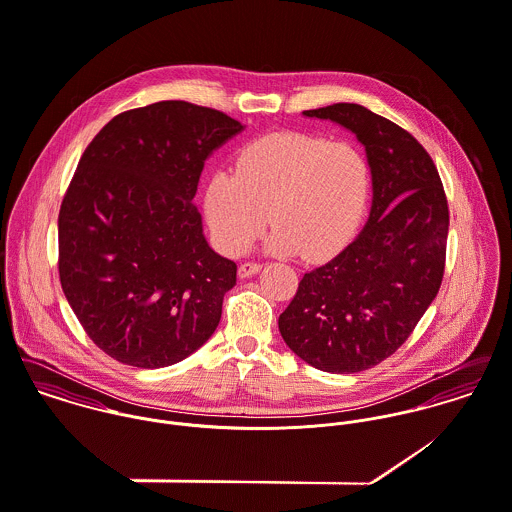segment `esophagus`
Listing matches in <instances>:
<instances>
[{"instance_id":"1","label":"esophagus","mask_w":512,"mask_h":512,"mask_svg":"<svg viewBox=\"0 0 512 512\" xmlns=\"http://www.w3.org/2000/svg\"><path fill=\"white\" fill-rule=\"evenodd\" d=\"M261 263H251V261H247V263H241L239 265V271H237V275H239V279H249V277H253V275H257L259 271H261Z\"/></svg>"}]
</instances>
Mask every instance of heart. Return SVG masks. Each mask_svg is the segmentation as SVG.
I'll use <instances>...</instances> for the list:
<instances>
[{"label":"heart","mask_w":512,"mask_h":512,"mask_svg":"<svg viewBox=\"0 0 512 512\" xmlns=\"http://www.w3.org/2000/svg\"><path fill=\"white\" fill-rule=\"evenodd\" d=\"M371 165L351 141L273 133L247 143L233 171L212 174L204 210L229 255L245 253L271 222L273 253L320 261L353 237L371 196Z\"/></svg>","instance_id":"b5f03b06"}]
</instances>
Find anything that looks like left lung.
Here are the masks:
<instances>
[{
	"instance_id": "8db88e82",
	"label": "left lung",
	"mask_w": 512,
	"mask_h": 512,
	"mask_svg": "<svg viewBox=\"0 0 512 512\" xmlns=\"http://www.w3.org/2000/svg\"><path fill=\"white\" fill-rule=\"evenodd\" d=\"M349 129L373 176L361 233L306 273L279 316L284 343L328 373L375 367L406 341L436 298L446 265L450 212L438 169L397 123L359 104L302 112Z\"/></svg>"
}]
</instances>
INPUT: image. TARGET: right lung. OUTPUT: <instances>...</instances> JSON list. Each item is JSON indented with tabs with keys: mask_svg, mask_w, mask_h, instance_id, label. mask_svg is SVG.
<instances>
[{
	"mask_svg": "<svg viewBox=\"0 0 512 512\" xmlns=\"http://www.w3.org/2000/svg\"><path fill=\"white\" fill-rule=\"evenodd\" d=\"M239 131L169 100L115 115L86 147L58 214V275L115 361L169 367L218 328L237 265L208 245L194 196L206 159Z\"/></svg>",
	"mask_w": 512,
	"mask_h": 512,
	"instance_id": "right-lung-1",
	"label": "right lung"
}]
</instances>
